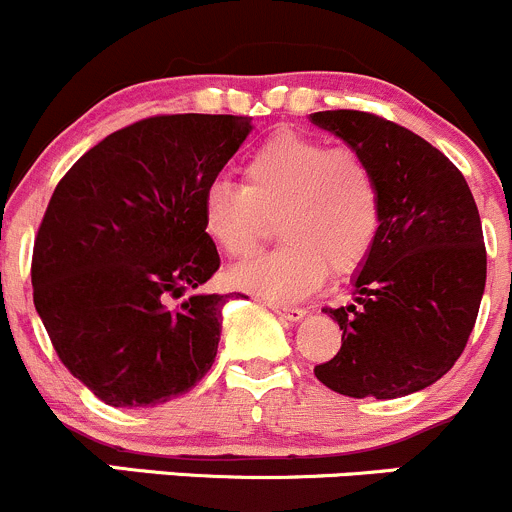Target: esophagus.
Returning a JSON list of instances; mask_svg holds the SVG:
<instances>
[{
    "label": "esophagus",
    "instance_id": "34e87169",
    "mask_svg": "<svg viewBox=\"0 0 512 512\" xmlns=\"http://www.w3.org/2000/svg\"><path fill=\"white\" fill-rule=\"evenodd\" d=\"M268 308H271L273 313H276L278 318H286V321H301L303 316H306V311L303 308H291V306H278V303H268Z\"/></svg>",
    "mask_w": 512,
    "mask_h": 512
}]
</instances>
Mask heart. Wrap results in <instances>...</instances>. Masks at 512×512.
Listing matches in <instances>:
<instances>
[{"instance_id":"obj_1","label":"heart","mask_w":512,"mask_h":512,"mask_svg":"<svg viewBox=\"0 0 512 512\" xmlns=\"http://www.w3.org/2000/svg\"><path fill=\"white\" fill-rule=\"evenodd\" d=\"M278 214L281 246L231 271L239 288L296 301L326 278L356 271L381 229V191L358 151L278 131L244 161V184L216 179L201 199L204 229L224 254L256 249Z\"/></svg>"}]
</instances>
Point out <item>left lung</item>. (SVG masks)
<instances>
[{"instance_id": "1", "label": "left lung", "mask_w": 512, "mask_h": 512, "mask_svg": "<svg viewBox=\"0 0 512 512\" xmlns=\"http://www.w3.org/2000/svg\"><path fill=\"white\" fill-rule=\"evenodd\" d=\"M308 119L358 151L381 191V229L353 278V303L326 308L341 351L313 373L351 398L423 391L460 358L485 291L473 194L448 156L393 121L351 109Z\"/></svg>"}]
</instances>
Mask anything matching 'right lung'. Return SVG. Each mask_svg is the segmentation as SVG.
I'll list each match as a JSON object with an SVG mask.
<instances>
[{
	"mask_svg": "<svg viewBox=\"0 0 512 512\" xmlns=\"http://www.w3.org/2000/svg\"><path fill=\"white\" fill-rule=\"evenodd\" d=\"M251 129V116H151L99 141L54 189L34 306L106 406L166 403L209 373L229 296L196 291L221 266L201 199Z\"/></svg>",
	"mask_w": 512,
	"mask_h": 512,
	"instance_id": "obj_1",
	"label": "right lung"
}]
</instances>
